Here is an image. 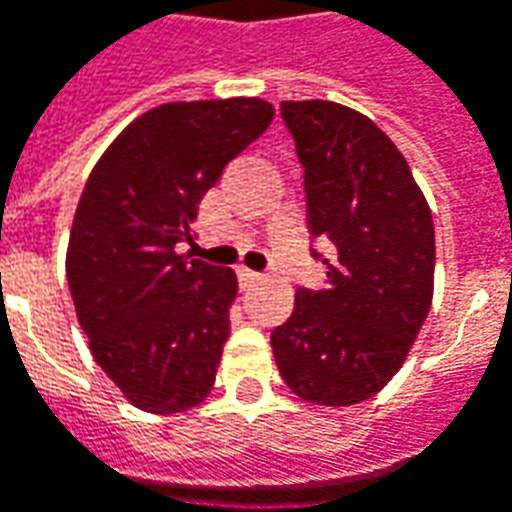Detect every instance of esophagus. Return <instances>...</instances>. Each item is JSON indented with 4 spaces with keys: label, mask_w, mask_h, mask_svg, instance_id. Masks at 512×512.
I'll return each mask as SVG.
<instances>
[{
    "label": "esophagus",
    "mask_w": 512,
    "mask_h": 512,
    "mask_svg": "<svg viewBox=\"0 0 512 512\" xmlns=\"http://www.w3.org/2000/svg\"><path fill=\"white\" fill-rule=\"evenodd\" d=\"M238 280H241V285H255L263 280V274H257V271L246 269V266H238Z\"/></svg>",
    "instance_id": "esophagus-1"
}]
</instances>
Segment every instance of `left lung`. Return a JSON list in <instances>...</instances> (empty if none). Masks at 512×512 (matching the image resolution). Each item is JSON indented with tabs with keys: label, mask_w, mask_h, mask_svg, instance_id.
I'll return each mask as SVG.
<instances>
[{
	"label": "left lung",
	"mask_w": 512,
	"mask_h": 512,
	"mask_svg": "<svg viewBox=\"0 0 512 512\" xmlns=\"http://www.w3.org/2000/svg\"><path fill=\"white\" fill-rule=\"evenodd\" d=\"M305 179L308 227L333 243L325 288H297L271 330L277 370L319 406L373 398L401 370L434 291V221L395 142L330 100H285Z\"/></svg>",
	"instance_id": "obj_1"
}]
</instances>
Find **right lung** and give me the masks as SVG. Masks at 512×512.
<instances>
[{"mask_svg":"<svg viewBox=\"0 0 512 512\" xmlns=\"http://www.w3.org/2000/svg\"><path fill=\"white\" fill-rule=\"evenodd\" d=\"M271 120L257 97L156 106L83 187L66 249L72 302L95 361L145 412L193 409L215 384L238 280L182 243L204 193Z\"/></svg>","mask_w":512,"mask_h":512,"instance_id":"1","label":"right lung"}]
</instances>
